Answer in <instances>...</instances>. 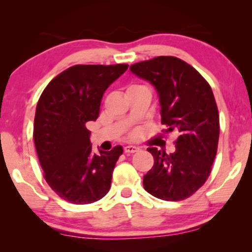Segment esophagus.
Instances as JSON below:
<instances>
[{"mask_svg": "<svg viewBox=\"0 0 252 252\" xmlns=\"http://www.w3.org/2000/svg\"><path fill=\"white\" fill-rule=\"evenodd\" d=\"M139 151V147H136V146H132V145H129V146H126L125 147V152L127 154H131V153H136V152Z\"/></svg>", "mask_w": 252, "mask_h": 252, "instance_id": "1", "label": "esophagus"}]
</instances>
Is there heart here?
Wrapping results in <instances>:
<instances>
[{
	"label": "heart",
	"instance_id": "obj_1",
	"mask_svg": "<svg viewBox=\"0 0 252 252\" xmlns=\"http://www.w3.org/2000/svg\"><path fill=\"white\" fill-rule=\"evenodd\" d=\"M138 87H139V86H131V87L129 88V89H131V88H138ZM133 136H136V132L133 133Z\"/></svg>",
	"mask_w": 252,
	"mask_h": 252
}]
</instances>
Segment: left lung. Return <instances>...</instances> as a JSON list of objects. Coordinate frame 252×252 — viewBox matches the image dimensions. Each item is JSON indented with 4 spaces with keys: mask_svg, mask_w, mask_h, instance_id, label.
I'll list each match as a JSON object with an SVG mask.
<instances>
[{
    "mask_svg": "<svg viewBox=\"0 0 252 252\" xmlns=\"http://www.w3.org/2000/svg\"><path fill=\"white\" fill-rule=\"evenodd\" d=\"M130 70L155 88L164 133L177 134L173 153L147 150L154 165L144 176V189L164 201L184 200L205 183L217 154L219 115L214 94L195 68L176 57L133 63Z\"/></svg>",
    "mask_w": 252,
    "mask_h": 252,
    "instance_id": "1",
    "label": "left lung"
}]
</instances>
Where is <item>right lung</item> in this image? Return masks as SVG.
Here are the masks:
<instances>
[{"label": "right lung", "mask_w": 252, "mask_h": 252, "mask_svg": "<svg viewBox=\"0 0 252 252\" xmlns=\"http://www.w3.org/2000/svg\"><path fill=\"white\" fill-rule=\"evenodd\" d=\"M118 65H76L48 84L38 99L34 143L44 178L58 195L88 204L108 193L122 146L92 152L87 123L95 121L105 91L127 69Z\"/></svg>", "instance_id": "add662e5"}]
</instances>
